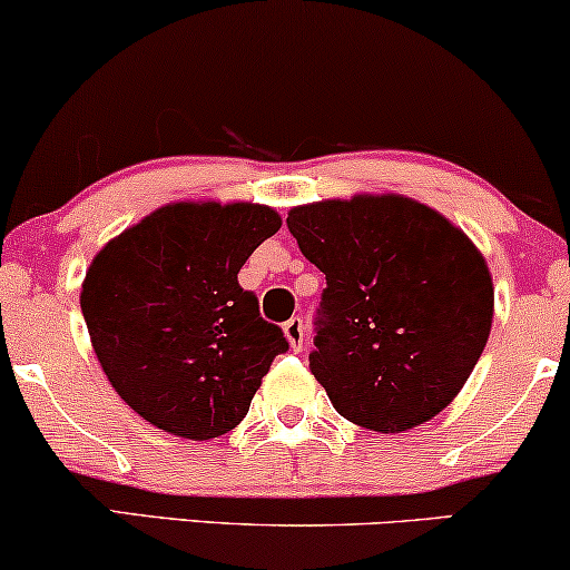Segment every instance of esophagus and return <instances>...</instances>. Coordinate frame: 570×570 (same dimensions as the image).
Listing matches in <instances>:
<instances>
[{"mask_svg": "<svg viewBox=\"0 0 570 570\" xmlns=\"http://www.w3.org/2000/svg\"><path fill=\"white\" fill-rule=\"evenodd\" d=\"M284 336L289 338V347L294 352L302 350V342H305V323H302V318H292L284 323Z\"/></svg>", "mask_w": 570, "mask_h": 570, "instance_id": "1", "label": "esophagus"}]
</instances>
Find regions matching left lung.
Wrapping results in <instances>:
<instances>
[{"mask_svg":"<svg viewBox=\"0 0 570 570\" xmlns=\"http://www.w3.org/2000/svg\"><path fill=\"white\" fill-rule=\"evenodd\" d=\"M286 226L326 273L309 371L336 413L381 434L442 413L492 331L494 286L473 242L400 194L302 205Z\"/></svg>","mask_w":570,"mask_h":570,"instance_id":"1","label":"left lung"}]
</instances>
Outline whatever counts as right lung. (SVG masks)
Wrapping results in <instances>:
<instances>
[{
	"instance_id": "add662e5",
	"label": "right lung",
	"mask_w": 570,
	"mask_h": 570,
	"mask_svg": "<svg viewBox=\"0 0 570 570\" xmlns=\"http://www.w3.org/2000/svg\"><path fill=\"white\" fill-rule=\"evenodd\" d=\"M281 228L252 202H173L107 242L81 309L105 376L134 413L184 439L236 429L284 331L239 286L247 257Z\"/></svg>"
}]
</instances>
